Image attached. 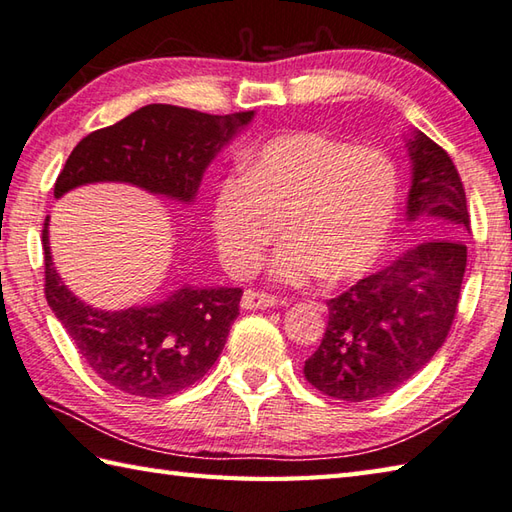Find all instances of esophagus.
<instances>
[{"mask_svg": "<svg viewBox=\"0 0 512 512\" xmlns=\"http://www.w3.org/2000/svg\"><path fill=\"white\" fill-rule=\"evenodd\" d=\"M277 299L266 293H255V290H246L242 297V308L246 310H259V308H273Z\"/></svg>", "mask_w": 512, "mask_h": 512, "instance_id": "1", "label": "esophagus"}]
</instances>
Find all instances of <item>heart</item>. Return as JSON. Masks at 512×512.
<instances>
[{
  "instance_id": "b5f03b06",
  "label": "heart",
  "mask_w": 512,
  "mask_h": 512,
  "mask_svg": "<svg viewBox=\"0 0 512 512\" xmlns=\"http://www.w3.org/2000/svg\"><path fill=\"white\" fill-rule=\"evenodd\" d=\"M397 206L399 170L384 150L295 130L253 150L244 175L219 179L210 228L233 275L255 273L282 228L288 239L270 259L275 282L306 286L324 275L348 284L382 259Z\"/></svg>"
}]
</instances>
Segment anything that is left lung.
Segmentation results:
<instances>
[{
  "instance_id": "obj_1",
  "label": "left lung",
  "mask_w": 512,
  "mask_h": 512,
  "mask_svg": "<svg viewBox=\"0 0 512 512\" xmlns=\"http://www.w3.org/2000/svg\"><path fill=\"white\" fill-rule=\"evenodd\" d=\"M406 148V219L435 239L326 302V333L304 375L344 402L384 397L406 384L442 348L457 313L470 233L464 184L446 150L424 133L413 130Z\"/></svg>"
}]
</instances>
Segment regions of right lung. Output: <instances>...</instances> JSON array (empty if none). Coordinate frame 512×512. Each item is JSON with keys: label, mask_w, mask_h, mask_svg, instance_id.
Listing matches in <instances>:
<instances>
[{"label": "right lung", "mask_w": 512, "mask_h": 512, "mask_svg": "<svg viewBox=\"0 0 512 512\" xmlns=\"http://www.w3.org/2000/svg\"><path fill=\"white\" fill-rule=\"evenodd\" d=\"M255 113L208 115L148 104L79 142L55 182V197L97 182L130 184L146 193L195 202L219 150ZM46 302L95 373L128 395L162 399L202 379L224 350L239 315L242 288L184 284L148 306L102 310L70 293L53 266L48 219L42 230Z\"/></svg>", "instance_id": "add662e5"}]
</instances>
